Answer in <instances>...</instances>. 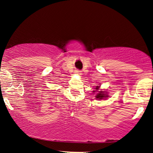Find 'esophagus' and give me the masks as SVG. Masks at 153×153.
Wrapping results in <instances>:
<instances>
[{
    "label": "esophagus",
    "mask_w": 153,
    "mask_h": 153,
    "mask_svg": "<svg viewBox=\"0 0 153 153\" xmlns=\"http://www.w3.org/2000/svg\"><path fill=\"white\" fill-rule=\"evenodd\" d=\"M75 73H76V74H78V75H80V71H75Z\"/></svg>",
    "instance_id": "esophagus-1"
}]
</instances>
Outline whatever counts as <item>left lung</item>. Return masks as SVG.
<instances>
[{
	"label": "left lung",
	"mask_w": 153,
	"mask_h": 153,
	"mask_svg": "<svg viewBox=\"0 0 153 153\" xmlns=\"http://www.w3.org/2000/svg\"><path fill=\"white\" fill-rule=\"evenodd\" d=\"M99 86H96V90H98V89H99ZM94 92H95V91H94ZM98 93H99V94H98L96 96V99H104V98L108 97V95H106V94H105L104 91H98Z\"/></svg>",
	"instance_id": "1"
}]
</instances>
